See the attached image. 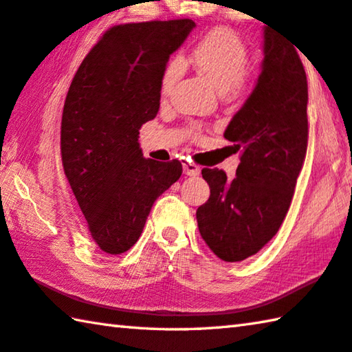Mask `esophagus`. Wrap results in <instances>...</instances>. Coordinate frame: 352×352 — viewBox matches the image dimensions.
<instances>
[{"label": "esophagus", "mask_w": 352, "mask_h": 352, "mask_svg": "<svg viewBox=\"0 0 352 352\" xmlns=\"http://www.w3.org/2000/svg\"><path fill=\"white\" fill-rule=\"evenodd\" d=\"M184 173H186L187 176H198L201 173V168L198 165H195L192 162H188V160H184Z\"/></svg>", "instance_id": "obj_1"}]
</instances>
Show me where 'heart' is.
<instances>
[{
  "mask_svg": "<svg viewBox=\"0 0 352 352\" xmlns=\"http://www.w3.org/2000/svg\"><path fill=\"white\" fill-rule=\"evenodd\" d=\"M193 65L210 80L221 94H233L243 88L249 66V47L235 30L217 28L195 43L190 52ZM184 71V61L173 57L165 65L160 88L170 92ZM192 135H199V128H192Z\"/></svg>",
  "mask_w": 352,
  "mask_h": 352,
  "instance_id": "1",
  "label": "heart"
}]
</instances>
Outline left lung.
I'll list each match as a JSON object with an SVG mask.
<instances>
[{"instance_id":"1","label":"left lung","mask_w":352,"mask_h":352,"mask_svg":"<svg viewBox=\"0 0 352 352\" xmlns=\"http://www.w3.org/2000/svg\"><path fill=\"white\" fill-rule=\"evenodd\" d=\"M307 80L297 49L269 24L254 92L224 138L239 150L236 176L202 168L210 198L196 210L202 239L224 261L255 255L278 232L307 148Z\"/></svg>"}]
</instances>
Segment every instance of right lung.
<instances>
[{
    "instance_id": "right-lung-1",
    "label": "right lung",
    "mask_w": 352,
    "mask_h": 352,
    "mask_svg": "<svg viewBox=\"0 0 352 352\" xmlns=\"http://www.w3.org/2000/svg\"><path fill=\"white\" fill-rule=\"evenodd\" d=\"M193 28L188 18L113 26L72 78L61 116V164L103 254L131 249L154 201L182 175L177 159H145L138 138L159 111L170 55Z\"/></svg>"
}]
</instances>
